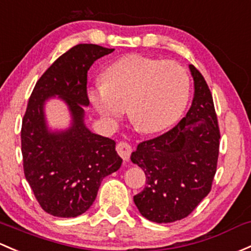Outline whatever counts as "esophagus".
<instances>
[{
	"instance_id": "34e87169",
	"label": "esophagus",
	"mask_w": 251,
	"mask_h": 251,
	"mask_svg": "<svg viewBox=\"0 0 251 251\" xmlns=\"http://www.w3.org/2000/svg\"><path fill=\"white\" fill-rule=\"evenodd\" d=\"M117 151L118 154L123 157L124 161H128L130 160V155H131V151H132V148H131L130 144L126 143V142H120V143H118L117 146Z\"/></svg>"
}]
</instances>
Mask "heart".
<instances>
[{
  "label": "heart",
  "mask_w": 251,
  "mask_h": 251,
  "mask_svg": "<svg viewBox=\"0 0 251 251\" xmlns=\"http://www.w3.org/2000/svg\"><path fill=\"white\" fill-rule=\"evenodd\" d=\"M189 94V75L183 66L127 55L105 68L103 83L90 86L88 99L105 123L118 121L127 108L136 130L156 133L180 118Z\"/></svg>",
  "instance_id": "1"
}]
</instances>
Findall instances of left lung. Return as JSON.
Returning <instances> with one entry per match:
<instances>
[{
  "label": "left lung",
  "mask_w": 251,
  "mask_h": 251,
  "mask_svg": "<svg viewBox=\"0 0 251 251\" xmlns=\"http://www.w3.org/2000/svg\"><path fill=\"white\" fill-rule=\"evenodd\" d=\"M189 68L195 92L185 118L168 132L139 143L131 154L147 176L134 204L157 224L186 218L209 194L216 172L220 132L213 97L197 68Z\"/></svg>",
  "instance_id": "left-lung-1"
}]
</instances>
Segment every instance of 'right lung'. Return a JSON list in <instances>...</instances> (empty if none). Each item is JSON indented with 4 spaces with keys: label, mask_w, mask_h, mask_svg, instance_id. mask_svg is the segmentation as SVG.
Wrapping results in <instances>:
<instances>
[{
    "label": "right lung",
    "mask_w": 251,
    "mask_h": 251,
    "mask_svg": "<svg viewBox=\"0 0 251 251\" xmlns=\"http://www.w3.org/2000/svg\"><path fill=\"white\" fill-rule=\"evenodd\" d=\"M114 49L78 44L61 55L38 79L21 127L24 173L43 210L57 218H75L91 207L104 176L120 168L115 142L85 125L88 71ZM61 99L71 115L65 130H51L45 103Z\"/></svg>",
    "instance_id": "obj_1"
}]
</instances>
